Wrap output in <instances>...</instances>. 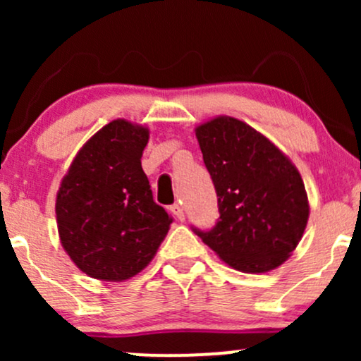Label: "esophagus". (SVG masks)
<instances>
[{
    "instance_id": "obj_1",
    "label": "esophagus",
    "mask_w": 361,
    "mask_h": 361,
    "mask_svg": "<svg viewBox=\"0 0 361 361\" xmlns=\"http://www.w3.org/2000/svg\"><path fill=\"white\" fill-rule=\"evenodd\" d=\"M169 210H171V214L175 215L178 221H185V212H183V207L180 204H173L169 207Z\"/></svg>"
}]
</instances>
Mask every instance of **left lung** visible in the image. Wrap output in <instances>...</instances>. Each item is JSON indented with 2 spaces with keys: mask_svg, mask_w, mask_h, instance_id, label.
<instances>
[{
  "mask_svg": "<svg viewBox=\"0 0 361 361\" xmlns=\"http://www.w3.org/2000/svg\"><path fill=\"white\" fill-rule=\"evenodd\" d=\"M217 193L212 229L192 231L229 267L264 273L295 250L309 219L304 181L264 135L241 120L219 117L197 128Z\"/></svg>",
  "mask_w": 361,
  "mask_h": 361,
  "instance_id": "8db88e82",
  "label": "left lung"
}]
</instances>
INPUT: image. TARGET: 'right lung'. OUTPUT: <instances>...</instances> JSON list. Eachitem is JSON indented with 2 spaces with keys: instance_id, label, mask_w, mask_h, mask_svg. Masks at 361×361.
Wrapping results in <instances>:
<instances>
[{
  "instance_id": "1",
  "label": "right lung",
  "mask_w": 361,
  "mask_h": 361,
  "mask_svg": "<svg viewBox=\"0 0 361 361\" xmlns=\"http://www.w3.org/2000/svg\"><path fill=\"white\" fill-rule=\"evenodd\" d=\"M147 139V128L114 120L82 146L61 183V243L93 279L122 281L137 275L173 222L152 198L140 166Z\"/></svg>"
}]
</instances>
